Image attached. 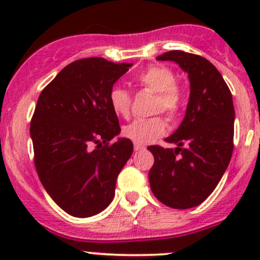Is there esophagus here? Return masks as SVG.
Returning <instances> with one entry per match:
<instances>
[{"instance_id":"34e87169","label":"esophagus","mask_w":260,"mask_h":260,"mask_svg":"<svg viewBox=\"0 0 260 260\" xmlns=\"http://www.w3.org/2000/svg\"><path fill=\"white\" fill-rule=\"evenodd\" d=\"M146 147L142 146V145H137V143H135V151L136 152H140V151H145Z\"/></svg>"}]
</instances>
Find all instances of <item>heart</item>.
I'll use <instances>...</instances> for the list:
<instances>
[{
  "instance_id": "b5f03b06",
  "label": "heart",
  "mask_w": 260,
  "mask_h": 260,
  "mask_svg": "<svg viewBox=\"0 0 260 260\" xmlns=\"http://www.w3.org/2000/svg\"><path fill=\"white\" fill-rule=\"evenodd\" d=\"M136 81L142 88L156 93L153 113L165 112L172 120L177 119L182 111V91L177 85V79L171 69L162 65L149 67L141 73ZM109 104L117 115L128 117L132 107L129 91L122 86H113L109 91ZM167 119L162 115L151 118H138L123 127V136L137 145H147L162 137L167 131Z\"/></svg>"
}]
</instances>
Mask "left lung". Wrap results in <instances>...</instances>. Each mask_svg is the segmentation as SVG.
Returning <instances> with one entry per match:
<instances>
[{"label":"left lung","instance_id":"8db88e82","mask_svg":"<svg viewBox=\"0 0 260 260\" xmlns=\"http://www.w3.org/2000/svg\"><path fill=\"white\" fill-rule=\"evenodd\" d=\"M188 74L190 99L179 129L166 138L176 148L149 146L154 164L148 179L153 195L172 209L204 203L229 166L234 148V104L229 86L209 60L172 50L157 56Z\"/></svg>","mask_w":260,"mask_h":260}]
</instances>
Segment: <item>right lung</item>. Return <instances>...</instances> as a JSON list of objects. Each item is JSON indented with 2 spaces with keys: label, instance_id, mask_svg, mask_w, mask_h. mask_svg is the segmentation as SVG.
<instances>
[{
  "label": "right lung",
  "instance_id": "add662e5",
  "mask_svg": "<svg viewBox=\"0 0 260 260\" xmlns=\"http://www.w3.org/2000/svg\"><path fill=\"white\" fill-rule=\"evenodd\" d=\"M129 67L103 57L77 60L38 99L30 124L36 171L50 198L72 216L103 211L132 156L133 145L127 138L109 143L120 132L109 91ZM93 144L96 148L91 150Z\"/></svg>",
  "mask_w": 260,
  "mask_h": 260
}]
</instances>
